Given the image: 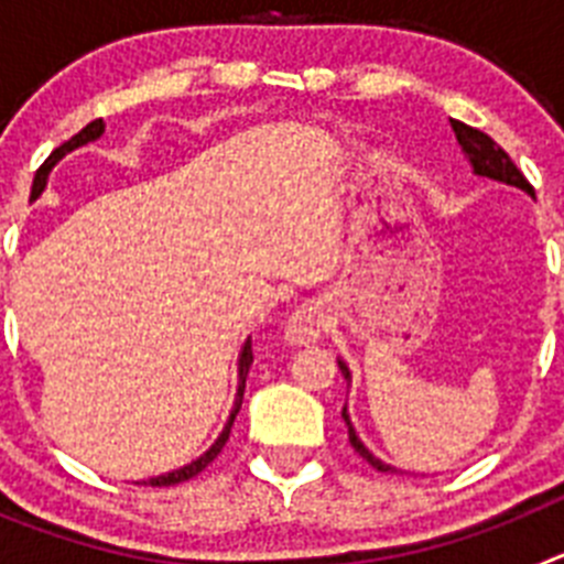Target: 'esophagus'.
<instances>
[{"label":"esophagus","instance_id":"34e87169","mask_svg":"<svg viewBox=\"0 0 564 564\" xmlns=\"http://www.w3.org/2000/svg\"><path fill=\"white\" fill-rule=\"evenodd\" d=\"M322 330H325V311H322L316 302H307V305L293 311V316L288 318L285 341L313 344L322 338Z\"/></svg>","mask_w":564,"mask_h":564}]
</instances>
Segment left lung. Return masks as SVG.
Segmentation results:
<instances>
[{
	"label": "left lung",
	"mask_w": 564,
	"mask_h": 564,
	"mask_svg": "<svg viewBox=\"0 0 564 564\" xmlns=\"http://www.w3.org/2000/svg\"><path fill=\"white\" fill-rule=\"evenodd\" d=\"M452 129H455L457 143H460L463 152L468 154V161H471V166H475L477 174H482V177H491V181L508 183V186H517V188H522V192H528V194H534V186L525 181V174L517 169V163L508 158V152L500 147V143L491 141V138H488L486 132H480V129L466 127V123H460V121H452ZM338 367H341L344 378H350L347 364L338 361ZM341 417H344V423H347V432H350L352 449H356L358 455L364 457V460L370 463L372 468H378V471H392V466H387V463L378 460L376 455H370V449H367V446L358 441L350 417H347V410H341Z\"/></svg>",
	"instance_id": "obj_1"
}]
</instances>
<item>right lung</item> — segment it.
Instances as JSON below:
<instances>
[{
    "label": "right lung",
    "instance_id": "1",
    "mask_svg": "<svg viewBox=\"0 0 564 564\" xmlns=\"http://www.w3.org/2000/svg\"><path fill=\"white\" fill-rule=\"evenodd\" d=\"M101 132H104V121H101V118H96V121H89L87 127L82 129V132L73 134L69 141H64L62 147L53 149V154H50L47 161L42 163V169H39V172H36V181H33V197H39V194H42L44 183H47V172H50V169H53V166H56L58 161H62L64 154L73 152V149H78V147H84V143L96 141V138H101ZM251 361H253V350H251V338H248L246 347H242V356H239V390H237V403H234L231 417H228L226 430H223V435L217 437V443H214L212 449H208L203 457H197V460H194V463H188V466L177 468V471H169V475L152 477V480H147V482H143V486H174V482H186V480H192V477L200 475L203 468H206L208 463L214 460V457L220 455L223 446H226V441H228V435H231L234 417H237L239 406H242V392H246V378H248V370H251Z\"/></svg>",
    "mask_w": 564,
    "mask_h": 564
}]
</instances>
